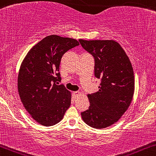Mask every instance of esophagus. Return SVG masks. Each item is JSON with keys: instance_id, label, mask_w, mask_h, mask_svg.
I'll return each mask as SVG.
<instances>
[{"instance_id": "1", "label": "esophagus", "mask_w": 156, "mask_h": 156, "mask_svg": "<svg viewBox=\"0 0 156 156\" xmlns=\"http://www.w3.org/2000/svg\"><path fill=\"white\" fill-rule=\"evenodd\" d=\"M80 94H81V92H80V91H74V92H73V95H74L75 98L78 97Z\"/></svg>"}]
</instances>
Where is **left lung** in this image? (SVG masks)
Segmentation results:
<instances>
[{
    "label": "left lung",
    "instance_id": "obj_1",
    "mask_svg": "<svg viewBox=\"0 0 156 156\" xmlns=\"http://www.w3.org/2000/svg\"><path fill=\"white\" fill-rule=\"evenodd\" d=\"M79 41L94 57V76L101 81L97 92L88 94L90 106L89 110L82 112V118L92 128H107L121 118L132 101V65L124 49L115 41Z\"/></svg>",
    "mask_w": 156,
    "mask_h": 156
}]
</instances>
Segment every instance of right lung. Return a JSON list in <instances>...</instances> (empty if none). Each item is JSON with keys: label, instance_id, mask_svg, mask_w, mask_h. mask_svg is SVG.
I'll use <instances>...</instances> for the list:
<instances>
[{"label": "right lung", "instance_id": "add662e5", "mask_svg": "<svg viewBox=\"0 0 156 156\" xmlns=\"http://www.w3.org/2000/svg\"><path fill=\"white\" fill-rule=\"evenodd\" d=\"M76 40L50 35L30 49L18 76V91L25 110L44 126L58 123L70 107L71 93L61 80L59 65L63 55L79 46Z\"/></svg>", "mask_w": 156, "mask_h": 156}]
</instances>
